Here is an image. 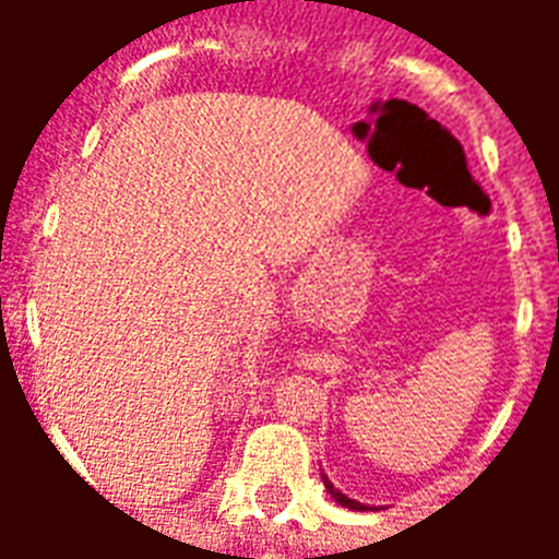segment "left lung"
I'll list each match as a JSON object with an SVG mask.
<instances>
[{
    "instance_id": "obj_1",
    "label": "left lung",
    "mask_w": 559,
    "mask_h": 559,
    "mask_svg": "<svg viewBox=\"0 0 559 559\" xmlns=\"http://www.w3.org/2000/svg\"><path fill=\"white\" fill-rule=\"evenodd\" d=\"M323 485H326V491L332 493V500H335V503L347 506V509H353V512H365V509H368V506H362V503H356V500H350L347 493H341L338 488H335V485H332V481L326 479V476H323Z\"/></svg>"
}]
</instances>
